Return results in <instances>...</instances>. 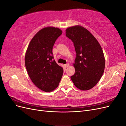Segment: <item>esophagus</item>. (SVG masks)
<instances>
[{"instance_id": "34e87169", "label": "esophagus", "mask_w": 126, "mask_h": 126, "mask_svg": "<svg viewBox=\"0 0 126 126\" xmlns=\"http://www.w3.org/2000/svg\"><path fill=\"white\" fill-rule=\"evenodd\" d=\"M69 63H67V64H64V67H65V68H67V67H68V66H69Z\"/></svg>"}]
</instances>
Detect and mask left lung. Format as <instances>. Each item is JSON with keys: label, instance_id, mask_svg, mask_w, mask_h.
I'll use <instances>...</instances> for the list:
<instances>
[{"label": "left lung", "instance_id": "1", "mask_svg": "<svg viewBox=\"0 0 126 126\" xmlns=\"http://www.w3.org/2000/svg\"><path fill=\"white\" fill-rule=\"evenodd\" d=\"M66 36L71 40L76 52L75 74L70 77L75 86L88 90L97 85L104 73L105 59L99 43L91 33L80 26L66 30Z\"/></svg>", "mask_w": 126, "mask_h": 126}]
</instances>
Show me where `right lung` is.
Returning <instances> with one entry per match:
<instances>
[{
  "instance_id": "add662e5",
  "label": "right lung",
  "mask_w": 126,
  "mask_h": 126,
  "mask_svg": "<svg viewBox=\"0 0 126 126\" xmlns=\"http://www.w3.org/2000/svg\"><path fill=\"white\" fill-rule=\"evenodd\" d=\"M58 28L47 27L40 30L30 41L25 54V63L30 78L37 87L45 92L58 86L63 72L52 56V48L62 35Z\"/></svg>"
}]
</instances>
